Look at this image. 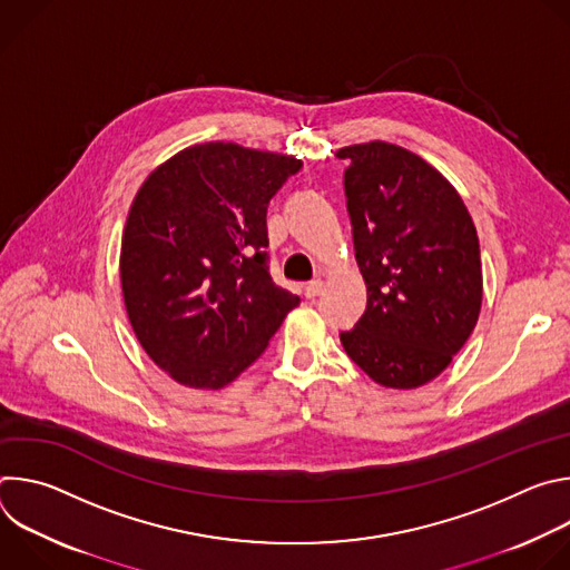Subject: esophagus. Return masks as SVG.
Listing matches in <instances>:
<instances>
[{
  "label": "esophagus",
  "mask_w": 570,
  "mask_h": 570,
  "mask_svg": "<svg viewBox=\"0 0 570 570\" xmlns=\"http://www.w3.org/2000/svg\"><path fill=\"white\" fill-rule=\"evenodd\" d=\"M320 293H322V282H320V279H313V282H308V284L304 286V295H306L308 299H315Z\"/></svg>",
  "instance_id": "1"
}]
</instances>
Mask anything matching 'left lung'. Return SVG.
Returning a JSON list of instances; mask_svg holds the SVG:
<instances>
[{
  "label": "left lung",
  "mask_w": 570,
  "mask_h": 570,
  "mask_svg": "<svg viewBox=\"0 0 570 570\" xmlns=\"http://www.w3.org/2000/svg\"><path fill=\"white\" fill-rule=\"evenodd\" d=\"M356 262L367 304L341 332L347 356L376 383L433 381L471 336L482 268L473 220L449 180L385 141L343 148Z\"/></svg>",
  "instance_id": "8db88e82"
}]
</instances>
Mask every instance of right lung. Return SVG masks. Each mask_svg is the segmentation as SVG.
<instances>
[{
	"label": "right lung",
	"instance_id": "add662e5",
	"mask_svg": "<svg viewBox=\"0 0 570 570\" xmlns=\"http://www.w3.org/2000/svg\"><path fill=\"white\" fill-rule=\"evenodd\" d=\"M302 161L191 146L148 176L121 240L132 332L157 367L218 390L255 363L299 297L271 277L266 212Z\"/></svg>",
	"mask_w": 570,
	"mask_h": 570
}]
</instances>
